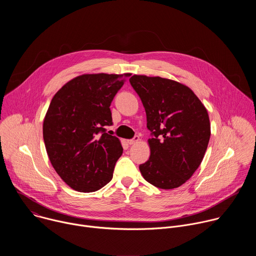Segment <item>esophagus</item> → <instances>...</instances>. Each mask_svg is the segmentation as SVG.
<instances>
[{
	"instance_id": "obj_1",
	"label": "esophagus",
	"mask_w": 256,
	"mask_h": 256,
	"mask_svg": "<svg viewBox=\"0 0 256 256\" xmlns=\"http://www.w3.org/2000/svg\"><path fill=\"white\" fill-rule=\"evenodd\" d=\"M140 140V138L138 136H136L134 138H132V140H128V144H134V142H138Z\"/></svg>"
}]
</instances>
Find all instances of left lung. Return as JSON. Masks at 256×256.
Returning a JSON list of instances; mask_svg holds the SVG:
<instances>
[{"label": "left lung", "instance_id": "1", "mask_svg": "<svg viewBox=\"0 0 256 256\" xmlns=\"http://www.w3.org/2000/svg\"><path fill=\"white\" fill-rule=\"evenodd\" d=\"M130 83L147 116L151 155L140 165L149 184L179 188L192 176L206 151L210 124L206 107L188 86L176 81L134 75Z\"/></svg>", "mask_w": 256, "mask_h": 256}]
</instances>
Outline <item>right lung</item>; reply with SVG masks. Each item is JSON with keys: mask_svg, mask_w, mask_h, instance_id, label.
<instances>
[{"mask_svg": "<svg viewBox=\"0 0 256 256\" xmlns=\"http://www.w3.org/2000/svg\"><path fill=\"white\" fill-rule=\"evenodd\" d=\"M128 76L81 75L52 99L44 120L46 149L52 167L72 190L96 192L112 179L124 149L104 126L112 124L109 107Z\"/></svg>", "mask_w": 256, "mask_h": 256, "instance_id": "obj_1", "label": "right lung"}]
</instances>
